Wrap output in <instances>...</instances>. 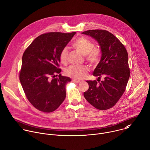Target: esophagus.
I'll list each match as a JSON object with an SVG mask.
<instances>
[{
  "label": "esophagus",
  "instance_id": "34e87169",
  "mask_svg": "<svg viewBox=\"0 0 150 150\" xmlns=\"http://www.w3.org/2000/svg\"><path fill=\"white\" fill-rule=\"evenodd\" d=\"M72 81H73V82H74L75 83H78L81 82V81H80V80H79V79H72Z\"/></svg>",
  "mask_w": 150,
  "mask_h": 150
}]
</instances>
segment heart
I'll return each mask as SVG.
<instances>
[{
    "mask_svg": "<svg viewBox=\"0 0 150 150\" xmlns=\"http://www.w3.org/2000/svg\"><path fill=\"white\" fill-rule=\"evenodd\" d=\"M73 47L81 55L85 56L86 61L91 65L97 64L99 59V50L93 47V43L89 40L83 37L78 38L72 44ZM68 49H63L59 55L60 61L62 64H65L68 58ZM88 69L85 67L71 66L65 71L66 75L78 79H82L86 74Z\"/></svg>",
    "mask_w": 150,
    "mask_h": 150,
    "instance_id": "1",
    "label": "heart"
}]
</instances>
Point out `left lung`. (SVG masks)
<instances>
[{
    "mask_svg": "<svg viewBox=\"0 0 150 150\" xmlns=\"http://www.w3.org/2000/svg\"><path fill=\"white\" fill-rule=\"evenodd\" d=\"M82 33L94 39L101 52V60L93 72L98 82L86 81L89 89L83 96L98 110L111 108L124 93L129 78L127 51L118 39L107 30H89ZM101 77L104 79L99 82Z\"/></svg>",
    "mask_w": 150,
    "mask_h": 150,
    "instance_id": "8db88e82",
    "label": "left lung"
}]
</instances>
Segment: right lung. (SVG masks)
I'll use <instances>...</instances> for the list:
<instances>
[{
  "mask_svg": "<svg viewBox=\"0 0 150 150\" xmlns=\"http://www.w3.org/2000/svg\"><path fill=\"white\" fill-rule=\"evenodd\" d=\"M76 32H50L38 36L23 53L19 74L21 83L31 104L38 110H56L66 97L65 86L71 78L59 74L60 53Z\"/></svg>",
  "mask_w": 150,
  "mask_h": 150,
  "instance_id": "1",
  "label": "right lung"
}]
</instances>
